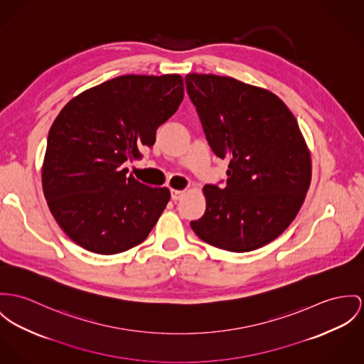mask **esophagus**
<instances>
[{
  "label": "esophagus",
  "instance_id": "34e87169",
  "mask_svg": "<svg viewBox=\"0 0 364 364\" xmlns=\"http://www.w3.org/2000/svg\"><path fill=\"white\" fill-rule=\"evenodd\" d=\"M186 194V191H180V190H171V199L173 200H178L181 199L183 196Z\"/></svg>",
  "mask_w": 364,
  "mask_h": 364
}]
</instances>
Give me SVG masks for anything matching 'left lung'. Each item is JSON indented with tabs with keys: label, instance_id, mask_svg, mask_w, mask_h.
<instances>
[{
	"label": "left lung",
	"instance_id": "8db88e82",
	"mask_svg": "<svg viewBox=\"0 0 364 364\" xmlns=\"http://www.w3.org/2000/svg\"><path fill=\"white\" fill-rule=\"evenodd\" d=\"M187 92L227 186H205V215L191 228L219 250L250 252L276 240L296 218L311 159L295 116L272 91L232 77L188 73Z\"/></svg>",
	"mask_w": 364,
	"mask_h": 364
}]
</instances>
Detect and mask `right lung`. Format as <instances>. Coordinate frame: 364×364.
<instances>
[{
  "label": "right lung",
  "instance_id": "right-lung-1",
  "mask_svg": "<svg viewBox=\"0 0 364 364\" xmlns=\"http://www.w3.org/2000/svg\"><path fill=\"white\" fill-rule=\"evenodd\" d=\"M184 97L180 75H124L72 98L56 116L41 168L59 227L77 245L116 255L140 245L170 199L166 187L126 176Z\"/></svg>",
  "mask_w": 364,
  "mask_h": 364
}]
</instances>
